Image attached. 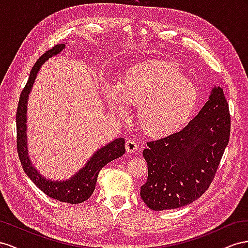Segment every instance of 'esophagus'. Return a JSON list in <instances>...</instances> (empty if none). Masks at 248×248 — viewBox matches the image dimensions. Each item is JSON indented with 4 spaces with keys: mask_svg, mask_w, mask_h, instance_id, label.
<instances>
[{
    "mask_svg": "<svg viewBox=\"0 0 248 248\" xmlns=\"http://www.w3.org/2000/svg\"><path fill=\"white\" fill-rule=\"evenodd\" d=\"M137 148H138V145H137V143L134 140L130 139V140H128L125 142V150H126V152H128L129 154H132V153H134L135 151H137Z\"/></svg>",
    "mask_w": 248,
    "mask_h": 248,
    "instance_id": "34e87169",
    "label": "esophagus"
}]
</instances>
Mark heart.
Wrapping results in <instances>:
<instances>
[{"instance_id": "1", "label": "heart", "mask_w": 248, "mask_h": 248, "mask_svg": "<svg viewBox=\"0 0 248 248\" xmlns=\"http://www.w3.org/2000/svg\"><path fill=\"white\" fill-rule=\"evenodd\" d=\"M106 105L114 115L129 114V103L138 106L140 128L153 137L173 133L192 114L197 90L172 63L154 61L126 72L124 84L103 86Z\"/></svg>"}]
</instances>
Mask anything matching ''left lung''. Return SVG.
Returning a JSON list of instances; mask_svg holds the SVG:
<instances>
[{
	"label": "left lung",
	"mask_w": 248,
	"mask_h": 248,
	"mask_svg": "<svg viewBox=\"0 0 248 248\" xmlns=\"http://www.w3.org/2000/svg\"><path fill=\"white\" fill-rule=\"evenodd\" d=\"M231 117L223 90L212 88L209 100L182 131L147 142L143 157L147 181L140 196L154 211L178 209L206 192L230 140Z\"/></svg>",
	"instance_id": "left-lung-1"
}]
</instances>
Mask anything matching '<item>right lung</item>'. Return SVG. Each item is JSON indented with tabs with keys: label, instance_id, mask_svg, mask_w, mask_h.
Masks as SVG:
<instances>
[{
	"label": "right lung",
	"instance_id": "right-lung-1",
	"mask_svg": "<svg viewBox=\"0 0 248 248\" xmlns=\"http://www.w3.org/2000/svg\"><path fill=\"white\" fill-rule=\"evenodd\" d=\"M64 48L65 44L55 46L53 48L42 55L32 67L29 80H28L24 90L22 91L17 106L16 144L20 163H22L25 172L35 185L42 192L54 200L76 204L87 201L93 195L95 189L97 175L100 173L101 169L105 165H107L109 162L122 157L125 153V148L124 138L114 139L105 146L98 148L79 171H77L73 176H70L68 180L63 181H54L45 178L37 170V168L32 164V161L29 155H28L29 151H28L27 139V106L29 94L39 69L44 65V63L49 58L60 54Z\"/></svg>",
	"mask_w": 248,
	"mask_h": 248
}]
</instances>
